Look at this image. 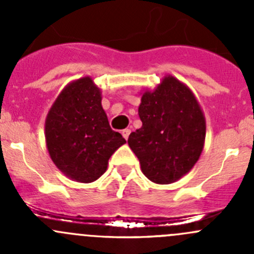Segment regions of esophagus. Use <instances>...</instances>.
Instances as JSON below:
<instances>
[{
  "mask_svg": "<svg viewBox=\"0 0 254 254\" xmlns=\"http://www.w3.org/2000/svg\"><path fill=\"white\" fill-rule=\"evenodd\" d=\"M122 135H123V136H124L125 140H127V137H129V135H130V129H124V130H123Z\"/></svg>",
  "mask_w": 254,
  "mask_h": 254,
  "instance_id": "esophagus-1",
  "label": "esophagus"
}]
</instances>
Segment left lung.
<instances>
[{
  "mask_svg": "<svg viewBox=\"0 0 254 254\" xmlns=\"http://www.w3.org/2000/svg\"><path fill=\"white\" fill-rule=\"evenodd\" d=\"M142 127L127 139L151 182L170 184L189 172L200 157L205 140V118L193 92L167 76L141 97Z\"/></svg>",
  "mask_w": 254,
  "mask_h": 254,
  "instance_id": "obj_1",
  "label": "left lung"
}]
</instances>
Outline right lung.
<instances>
[{
  "mask_svg": "<svg viewBox=\"0 0 254 254\" xmlns=\"http://www.w3.org/2000/svg\"><path fill=\"white\" fill-rule=\"evenodd\" d=\"M45 140L56 167L81 183L98 179L111 156L127 142L109 127L101 89L91 77L71 82L61 91L45 120Z\"/></svg>",
  "mask_w": 254,
  "mask_h": 254,
  "instance_id": "right-lung-1",
  "label": "right lung"
}]
</instances>
